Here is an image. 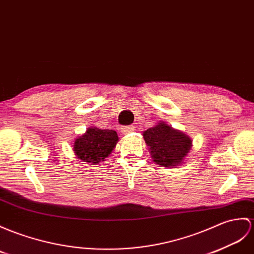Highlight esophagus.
Wrapping results in <instances>:
<instances>
[{"label": "esophagus", "mask_w": 254, "mask_h": 254, "mask_svg": "<svg viewBox=\"0 0 254 254\" xmlns=\"http://www.w3.org/2000/svg\"><path fill=\"white\" fill-rule=\"evenodd\" d=\"M134 129H135V127L133 126H127V127H121V132L123 134H128V133L133 132Z\"/></svg>", "instance_id": "obj_1"}]
</instances>
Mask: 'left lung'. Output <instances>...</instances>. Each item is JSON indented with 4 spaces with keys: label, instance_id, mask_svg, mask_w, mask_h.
Instances as JSON below:
<instances>
[{
    "label": "left lung",
    "instance_id": "left-lung-1",
    "mask_svg": "<svg viewBox=\"0 0 254 254\" xmlns=\"http://www.w3.org/2000/svg\"><path fill=\"white\" fill-rule=\"evenodd\" d=\"M143 135L152 160L167 168L179 167L192 146L190 136L164 122L148 128Z\"/></svg>",
    "mask_w": 254,
    "mask_h": 254
}]
</instances>
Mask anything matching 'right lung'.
I'll use <instances>...</instances> for the list:
<instances>
[{"label":"right lung","instance_id":"right-lung-1","mask_svg":"<svg viewBox=\"0 0 254 254\" xmlns=\"http://www.w3.org/2000/svg\"><path fill=\"white\" fill-rule=\"evenodd\" d=\"M119 140L114 129L88 127L86 132L74 140L73 152L83 162L98 164L109 157Z\"/></svg>","mask_w":254,"mask_h":254}]
</instances>
